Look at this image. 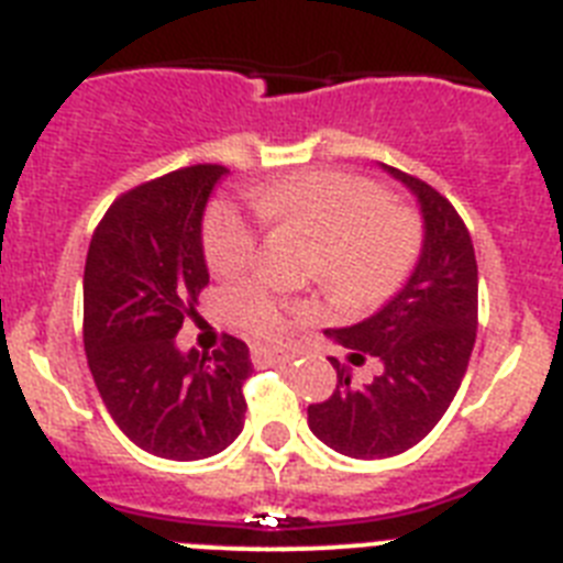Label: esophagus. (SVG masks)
Listing matches in <instances>:
<instances>
[{
  "label": "esophagus",
  "instance_id": "34e87169",
  "mask_svg": "<svg viewBox=\"0 0 563 563\" xmlns=\"http://www.w3.org/2000/svg\"><path fill=\"white\" fill-rule=\"evenodd\" d=\"M253 361L256 363H292L296 361V352L271 350V346H256V350H253Z\"/></svg>",
  "mask_w": 563,
  "mask_h": 563
}]
</instances>
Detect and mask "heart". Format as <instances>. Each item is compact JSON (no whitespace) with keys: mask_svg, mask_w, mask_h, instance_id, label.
<instances>
[{"mask_svg":"<svg viewBox=\"0 0 563 563\" xmlns=\"http://www.w3.org/2000/svg\"><path fill=\"white\" fill-rule=\"evenodd\" d=\"M251 202L265 222L298 228L316 242L310 271L338 305L372 307L395 296L420 253L415 217L391 208L380 186L352 174H296L253 188ZM202 242L208 267L231 276L253 258L256 231L242 211L217 202L206 217ZM228 301L253 335L278 338L287 330L285 310L267 287L242 285Z\"/></svg>","mask_w":563,"mask_h":563,"instance_id":"1","label":"heart"}]
</instances>
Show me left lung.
I'll return each mask as SVG.
<instances>
[{"mask_svg":"<svg viewBox=\"0 0 563 563\" xmlns=\"http://www.w3.org/2000/svg\"><path fill=\"white\" fill-rule=\"evenodd\" d=\"M409 188L422 220V245L400 290L369 318L324 330L350 350L330 357L338 386L330 400L307 409V426L332 451L352 460L402 454L449 411L476 341V256L465 222L445 197L422 180L380 163ZM382 361L372 384L351 380V366Z\"/></svg>","mask_w":563,"mask_h":563,"instance_id":"obj_1","label":"left lung"}]
</instances>
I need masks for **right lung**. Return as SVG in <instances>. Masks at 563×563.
I'll list each match as a JSON object with an SVG mask.
<instances>
[{"instance_id": "obj_1", "label": "right lung", "mask_w": 563, "mask_h": 563, "mask_svg": "<svg viewBox=\"0 0 563 563\" xmlns=\"http://www.w3.org/2000/svg\"><path fill=\"white\" fill-rule=\"evenodd\" d=\"M222 166H191L109 206L84 267V350L118 429L163 460L220 454L242 434L251 352L225 338L211 357L177 332L208 285L202 217Z\"/></svg>"}]
</instances>
